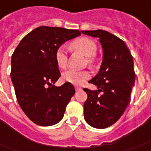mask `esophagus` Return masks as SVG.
Wrapping results in <instances>:
<instances>
[{
  "mask_svg": "<svg viewBox=\"0 0 151 151\" xmlns=\"http://www.w3.org/2000/svg\"><path fill=\"white\" fill-rule=\"evenodd\" d=\"M76 91H82V88L80 86H75Z\"/></svg>",
  "mask_w": 151,
  "mask_h": 151,
  "instance_id": "esophagus-1",
  "label": "esophagus"
}]
</instances>
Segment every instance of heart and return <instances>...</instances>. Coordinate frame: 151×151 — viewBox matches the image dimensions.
<instances>
[{
  "mask_svg": "<svg viewBox=\"0 0 151 151\" xmlns=\"http://www.w3.org/2000/svg\"><path fill=\"white\" fill-rule=\"evenodd\" d=\"M70 46L73 49L78 50L87 57V61L92 63V56L96 52V44L93 40L88 38H81L71 43ZM55 60L57 66L60 69L65 68L67 65L68 56L66 53L65 47L64 46L59 47L55 53ZM91 74L88 71H78L75 69H69L62 73V79L69 83L74 85H81L83 82L90 78Z\"/></svg>",
  "mask_w": 151,
  "mask_h": 151,
  "instance_id": "heart-1",
  "label": "heart"
}]
</instances>
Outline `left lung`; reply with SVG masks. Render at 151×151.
Here are the masks:
<instances>
[{
	"mask_svg": "<svg viewBox=\"0 0 151 151\" xmlns=\"http://www.w3.org/2000/svg\"><path fill=\"white\" fill-rule=\"evenodd\" d=\"M82 34L99 38L103 48L99 71L89 82L97 90L84 88V118L96 129H105L116 123L130 101L135 82L133 56L123 40L103 30L82 31Z\"/></svg>",
	"mask_w": 151,
	"mask_h": 151,
	"instance_id": "left-lung-1",
	"label": "left lung"
}]
</instances>
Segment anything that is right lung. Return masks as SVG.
I'll return each mask as SVG.
<instances>
[{
    "label": "right lung",
    "instance_id": "obj_1",
    "mask_svg": "<svg viewBox=\"0 0 151 151\" xmlns=\"http://www.w3.org/2000/svg\"><path fill=\"white\" fill-rule=\"evenodd\" d=\"M80 35L78 30L40 27L21 40L12 55L10 77L16 97L22 110L36 124L50 126L60 121L75 94L69 82L54 85L60 77L55 53Z\"/></svg>",
    "mask_w": 151,
    "mask_h": 151
}]
</instances>
